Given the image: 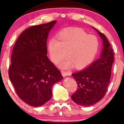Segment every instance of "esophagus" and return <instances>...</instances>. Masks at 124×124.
Returning a JSON list of instances; mask_svg holds the SVG:
<instances>
[{
    "instance_id": "obj_1",
    "label": "esophagus",
    "mask_w": 124,
    "mask_h": 124,
    "mask_svg": "<svg viewBox=\"0 0 124 124\" xmlns=\"http://www.w3.org/2000/svg\"><path fill=\"white\" fill-rule=\"evenodd\" d=\"M62 74L63 77H65V76H68L70 75V73L68 72H65V71L62 70Z\"/></svg>"
}]
</instances>
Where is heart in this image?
<instances>
[{"label": "heart", "mask_w": 124, "mask_h": 124, "mask_svg": "<svg viewBox=\"0 0 124 124\" xmlns=\"http://www.w3.org/2000/svg\"><path fill=\"white\" fill-rule=\"evenodd\" d=\"M98 39L79 28L65 29L61 31L57 40L48 42V50L51 59L55 63L60 62L66 55L68 57L60 64L63 69L73 67L81 69L90 65L99 49Z\"/></svg>", "instance_id": "b5f03b06"}]
</instances>
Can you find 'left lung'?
<instances>
[{"instance_id": "1", "label": "left lung", "mask_w": 124, "mask_h": 124, "mask_svg": "<svg viewBox=\"0 0 124 124\" xmlns=\"http://www.w3.org/2000/svg\"><path fill=\"white\" fill-rule=\"evenodd\" d=\"M93 28L102 39L103 49L100 57L84 70L72 74L78 88L71 98L77 104L84 107L93 106L104 97L110 82L114 61L113 50L107 38L96 29Z\"/></svg>"}]
</instances>
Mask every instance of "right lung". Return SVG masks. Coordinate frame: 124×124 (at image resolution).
Here are the masks:
<instances>
[{"instance_id":"obj_1","label":"right lung","mask_w":124,"mask_h":124,"mask_svg":"<svg viewBox=\"0 0 124 124\" xmlns=\"http://www.w3.org/2000/svg\"><path fill=\"white\" fill-rule=\"evenodd\" d=\"M56 23L26 29L13 47L9 77L18 97L29 106L40 107L50 101L53 85L63 78L47 56V38Z\"/></svg>"}]
</instances>
